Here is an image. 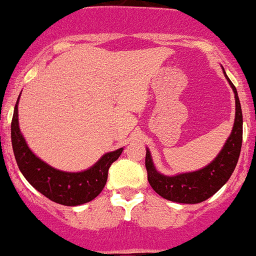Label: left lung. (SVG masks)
Listing matches in <instances>:
<instances>
[{"label": "left lung", "instance_id": "left-lung-1", "mask_svg": "<svg viewBox=\"0 0 256 256\" xmlns=\"http://www.w3.org/2000/svg\"><path fill=\"white\" fill-rule=\"evenodd\" d=\"M222 68V66H221ZM224 75L235 94V122L232 130L218 154L201 170L174 176H166L156 168L152 154L147 148L146 168L150 187L163 198L177 204H200L215 194L228 181L239 160L242 143V113L238 92L231 80Z\"/></svg>", "mask_w": 256, "mask_h": 256}]
</instances>
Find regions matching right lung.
Instances as JSON below:
<instances>
[{"instance_id": "add662e5", "label": "right lung", "mask_w": 256, "mask_h": 256, "mask_svg": "<svg viewBox=\"0 0 256 256\" xmlns=\"http://www.w3.org/2000/svg\"><path fill=\"white\" fill-rule=\"evenodd\" d=\"M21 96V94H20ZM18 100L11 123V140L17 166L28 184L54 202L79 206L96 198L106 184L108 170L119 158L123 148L102 156L96 163L80 172H65L44 162L26 143L18 126Z\"/></svg>"}]
</instances>
